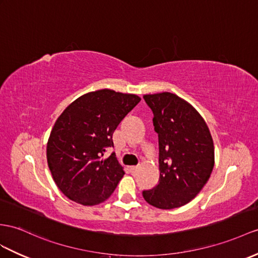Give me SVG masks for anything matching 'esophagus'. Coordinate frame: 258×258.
<instances>
[{
	"instance_id": "esophagus-1",
	"label": "esophagus",
	"mask_w": 258,
	"mask_h": 258,
	"mask_svg": "<svg viewBox=\"0 0 258 258\" xmlns=\"http://www.w3.org/2000/svg\"><path fill=\"white\" fill-rule=\"evenodd\" d=\"M131 174H136L138 172V166H130L129 167Z\"/></svg>"
}]
</instances>
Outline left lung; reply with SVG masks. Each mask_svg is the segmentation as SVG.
Returning <instances> with one entry per match:
<instances>
[{
    "label": "left lung",
    "instance_id": "1",
    "mask_svg": "<svg viewBox=\"0 0 258 258\" xmlns=\"http://www.w3.org/2000/svg\"><path fill=\"white\" fill-rule=\"evenodd\" d=\"M153 112L159 135V184L143 190L146 202L174 209L196 197L215 165V147L208 125L192 106L172 93L143 96Z\"/></svg>",
    "mask_w": 258,
    "mask_h": 258
}]
</instances>
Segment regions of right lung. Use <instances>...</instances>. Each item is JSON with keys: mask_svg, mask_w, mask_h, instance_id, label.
<instances>
[{"mask_svg": "<svg viewBox=\"0 0 258 258\" xmlns=\"http://www.w3.org/2000/svg\"><path fill=\"white\" fill-rule=\"evenodd\" d=\"M141 98L111 90L87 93L56 119L47 144V161L59 189L73 202L95 206L114 192L123 176L112 135Z\"/></svg>", "mask_w": 258, "mask_h": 258, "instance_id": "right-lung-1", "label": "right lung"}]
</instances>
